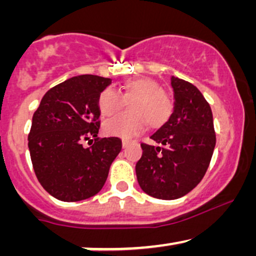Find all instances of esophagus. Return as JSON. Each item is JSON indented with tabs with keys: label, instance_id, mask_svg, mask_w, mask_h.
I'll list each match as a JSON object with an SVG mask.
<instances>
[{
	"label": "esophagus",
	"instance_id": "obj_1",
	"mask_svg": "<svg viewBox=\"0 0 256 256\" xmlns=\"http://www.w3.org/2000/svg\"><path fill=\"white\" fill-rule=\"evenodd\" d=\"M128 144H130V141H128V140H122V147H124V148H126V147H128Z\"/></svg>",
	"mask_w": 256,
	"mask_h": 256
}]
</instances>
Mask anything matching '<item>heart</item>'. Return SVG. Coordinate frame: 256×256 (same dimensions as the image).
<instances>
[{"instance_id":"b5f03b06","label":"heart","mask_w":256,"mask_h":256,"mask_svg":"<svg viewBox=\"0 0 256 256\" xmlns=\"http://www.w3.org/2000/svg\"><path fill=\"white\" fill-rule=\"evenodd\" d=\"M122 92L105 88L98 96V106L105 116L120 112L128 102L125 112L104 124V131L110 136L132 138L141 134L147 122L151 128H161L171 118L174 104L160 84L150 78H134L121 84Z\"/></svg>"}]
</instances>
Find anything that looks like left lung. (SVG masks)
<instances>
[{"label": "left lung", "instance_id": "1", "mask_svg": "<svg viewBox=\"0 0 256 256\" xmlns=\"http://www.w3.org/2000/svg\"><path fill=\"white\" fill-rule=\"evenodd\" d=\"M174 110L151 138L157 146L141 144L136 164L141 190L158 200H177L202 180L216 146L210 106L202 92L186 80L172 76Z\"/></svg>", "mask_w": 256, "mask_h": 256}]
</instances>
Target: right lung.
I'll use <instances>...</instances> for the list:
<instances>
[{
	"label": "right lung",
	"mask_w": 256,
	"mask_h": 256,
	"mask_svg": "<svg viewBox=\"0 0 256 256\" xmlns=\"http://www.w3.org/2000/svg\"><path fill=\"white\" fill-rule=\"evenodd\" d=\"M110 82L92 74L73 76L49 89L33 114L28 134L33 170L56 200L78 202L99 193L121 151L118 138H98V96ZM90 137L94 141L84 149L82 141Z\"/></svg>",
	"instance_id": "obj_1"
}]
</instances>
